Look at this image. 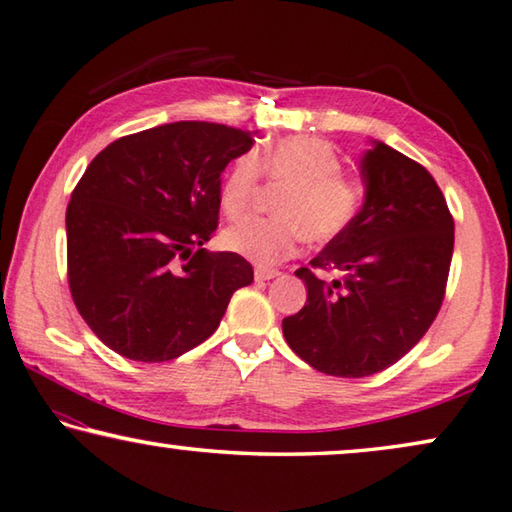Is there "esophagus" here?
I'll list each match as a JSON object with an SVG mask.
<instances>
[{
  "mask_svg": "<svg viewBox=\"0 0 512 512\" xmlns=\"http://www.w3.org/2000/svg\"><path fill=\"white\" fill-rule=\"evenodd\" d=\"M276 276H279V272L276 270H261V267H258V270L254 272V279L261 283V281H272V279H276Z\"/></svg>",
  "mask_w": 512,
  "mask_h": 512,
  "instance_id": "esophagus-1",
  "label": "esophagus"
}]
</instances>
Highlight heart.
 Wrapping results in <instances>:
<instances>
[{"instance_id":"b5f03b06","label":"heart","mask_w":512,"mask_h":512,"mask_svg":"<svg viewBox=\"0 0 512 512\" xmlns=\"http://www.w3.org/2000/svg\"><path fill=\"white\" fill-rule=\"evenodd\" d=\"M285 182L279 218H247L224 231V247L247 261L272 267L294 256L303 236L328 242L351 227L364 202L360 179L342 170V155L319 137H285L242 155L220 184V209L231 220L249 211L258 179Z\"/></svg>"}]
</instances>
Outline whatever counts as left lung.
I'll list each match as a JSON object with an SVG mask.
<instances>
[{
  "label": "left lung",
  "mask_w": 512,
  "mask_h": 512,
  "mask_svg": "<svg viewBox=\"0 0 512 512\" xmlns=\"http://www.w3.org/2000/svg\"><path fill=\"white\" fill-rule=\"evenodd\" d=\"M364 206L351 227L299 267L308 299L283 319L303 362L366 378L407 355L434 324L454 251V218L425 166L382 141L362 157ZM317 271H337L326 282Z\"/></svg>",
  "instance_id": "8db88e82"
}]
</instances>
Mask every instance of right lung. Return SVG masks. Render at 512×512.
I'll use <instances>...</instances> for the list:
<instances>
[{"label":"right lung","instance_id":"1","mask_svg":"<svg viewBox=\"0 0 512 512\" xmlns=\"http://www.w3.org/2000/svg\"><path fill=\"white\" fill-rule=\"evenodd\" d=\"M254 146L222 123L177 121L98 152L67 206V276L80 317L134 362H168L209 339L254 281L233 251L204 249L220 175Z\"/></svg>","mask_w":512,"mask_h":512}]
</instances>
